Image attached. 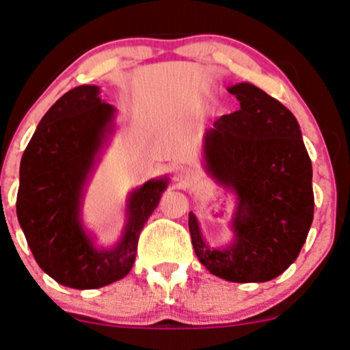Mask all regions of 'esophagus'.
Here are the masks:
<instances>
[{
    "mask_svg": "<svg viewBox=\"0 0 350 350\" xmlns=\"http://www.w3.org/2000/svg\"><path fill=\"white\" fill-rule=\"evenodd\" d=\"M172 178L178 183H189L192 178V171L184 164H178V166L172 167Z\"/></svg>",
    "mask_w": 350,
    "mask_h": 350,
    "instance_id": "esophagus-1",
    "label": "esophagus"
}]
</instances>
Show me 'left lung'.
I'll return each instance as SVG.
<instances>
[{
  "label": "left lung",
  "instance_id": "8db88e82",
  "mask_svg": "<svg viewBox=\"0 0 350 350\" xmlns=\"http://www.w3.org/2000/svg\"><path fill=\"white\" fill-rule=\"evenodd\" d=\"M239 109L204 135V167L237 197L233 241L210 247L189 212L197 259L220 279H275L293 264L313 221L311 159L300 125L284 104L251 83L228 88Z\"/></svg>",
  "mask_w": 350,
  "mask_h": 350
}]
</instances>
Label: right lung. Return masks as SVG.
I'll use <instances>...</instances> for the list:
<instances>
[{
  "label": "right lung",
  "mask_w": 350,
  "mask_h": 350,
  "mask_svg": "<svg viewBox=\"0 0 350 350\" xmlns=\"http://www.w3.org/2000/svg\"><path fill=\"white\" fill-rule=\"evenodd\" d=\"M99 94L94 84L65 92L42 117L19 167L16 212L33 258L53 280L78 290L100 288L132 271L138 237L170 184L161 176L133 189L119 241L96 244L83 225V199L116 129V107Z\"/></svg>",
  "instance_id": "add662e5"
}]
</instances>
